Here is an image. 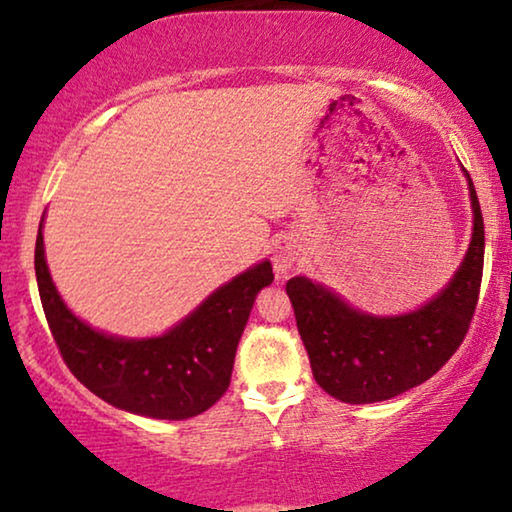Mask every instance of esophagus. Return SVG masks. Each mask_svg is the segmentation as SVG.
Wrapping results in <instances>:
<instances>
[{"instance_id":"obj_1","label":"esophagus","mask_w":512,"mask_h":512,"mask_svg":"<svg viewBox=\"0 0 512 512\" xmlns=\"http://www.w3.org/2000/svg\"><path fill=\"white\" fill-rule=\"evenodd\" d=\"M300 256V244L296 237H279L272 247V265H275L277 277H286L293 270Z\"/></svg>"}]
</instances>
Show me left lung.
<instances>
[{"mask_svg": "<svg viewBox=\"0 0 512 512\" xmlns=\"http://www.w3.org/2000/svg\"><path fill=\"white\" fill-rule=\"evenodd\" d=\"M468 191L473 237L464 263L452 282L419 310L373 317L307 277L286 282L312 375L326 394L352 405L389 401L436 375L464 342L485 265V223L471 177Z\"/></svg>", "mask_w": 512, "mask_h": 512, "instance_id": "obj_1", "label": "left lung"}]
</instances>
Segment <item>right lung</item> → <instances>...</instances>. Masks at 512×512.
<instances>
[{
    "label": "right lung",
    "instance_id": "add662e5",
    "mask_svg": "<svg viewBox=\"0 0 512 512\" xmlns=\"http://www.w3.org/2000/svg\"><path fill=\"white\" fill-rule=\"evenodd\" d=\"M34 270L48 328L72 375L109 405L153 419L195 417L226 394L251 307L275 279L270 261L258 263L160 338L125 340L95 331L67 310L48 272L41 223Z\"/></svg>",
    "mask_w": 512,
    "mask_h": 512
}]
</instances>
